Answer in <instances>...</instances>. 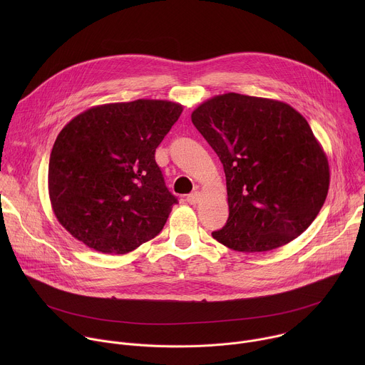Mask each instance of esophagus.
I'll return each instance as SVG.
<instances>
[{"label":"esophagus","instance_id":"obj_1","mask_svg":"<svg viewBox=\"0 0 365 365\" xmlns=\"http://www.w3.org/2000/svg\"><path fill=\"white\" fill-rule=\"evenodd\" d=\"M200 199V193L199 192H192L190 195H187V202L189 203H197V200Z\"/></svg>","mask_w":365,"mask_h":365}]
</instances>
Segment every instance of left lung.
I'll use <instances>...</instances> for the list:
<instances>
[{
    "label": "left lung",
    "instance_id": "1",
    "mask_svg": "<svg viewBox=\"0 0 365 365\" xmlns=\"http://www.w3.org/2000/svg\"><path fill=\"white\" fill-rule=\"evenodd\" d=\"M192 123L224 166L230 217L212 237L262 252L297 238L329 189L327 154L307 121L282 101L224 93L205 101Z\"/></svg>",
    "mask_w": 365,
    "mask_h": 365
}]
</instances>
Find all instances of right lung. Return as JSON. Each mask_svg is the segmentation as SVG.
Instances as JSON below:
<instances>
[{
  "label": "right lung",
  "mask_w": 365,
  "mask_h": 365,
  "mask_svg": "<svg viewBox=\"0 0 365 365\" xmlns=\"http://www.w3.org/2000/svg\"><path fill=\"white\" fill-rule=\"evenodd\" d=\"M183 111L160 99L103 103L69 121L48 160V196L62 227L103 254L158 235L178 203L155 148Z\"/></svg>",
  "instance_id": "1"
}]
</instances>
